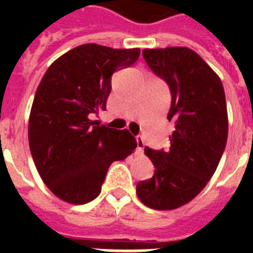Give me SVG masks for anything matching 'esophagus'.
Wrapping results in <instances>:
<instances>
[{"label": "esophagus", "mask_w": 253, "mask_h": 253, "mask_svg": "<svg viewBox=\"0 0 253 253\" xmlns=\"http://www.w3.org/2000/svg\"><path fill=\"white\" fill-rule=\"evenodd\" d=\"M143 148H145V141L142 137H137V150L138 153H142Z\"/></svg>", "instance_id": "1"}]
</instances>
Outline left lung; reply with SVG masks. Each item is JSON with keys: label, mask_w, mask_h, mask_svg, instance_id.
<instances>
[{"label": "left lung", "mask_w": 253, "mask_h": 253, "mask_svg": "<svg viewBox=\"0 0 253 253\" xmlns=\"http://www.w3.org/2000/svg\"><path fill=\"white\" fill-rule=\"evenodd\" d=\"M143 59L169 85L168 121L175 122L169 150L145 148L156 172L137 195L154 210H173L201 192L217 169L228 139V110L221 80L187 47L146 48Z\"/></svg>", "instance_id": "left-lung-1"}]
</instances>
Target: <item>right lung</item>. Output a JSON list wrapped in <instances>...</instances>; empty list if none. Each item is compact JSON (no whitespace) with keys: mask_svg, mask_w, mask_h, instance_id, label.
Instances as JSON below:
<instances>
[{"mask_svg":"<svg viewBox=\"0 0 253 253\" xmlns=\"http://www.w3.org/2000/svg\"><path fill=\"white\" fill-rule=\"evenodd\" d=\"M139 52L88 43L61 55L44 73L31 108L28 141L42 180L59 199L93 201L110 165L137 148L128 130L99 126L90 115L105 110L114 72L131 66Z\"/></svg>","mask_w":253,"mask_h":253,"instance_id":"obj_1","label":"right lung"}]
</instances>
